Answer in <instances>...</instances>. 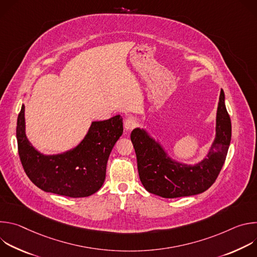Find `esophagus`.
Segmentation results:
<instances>
[{"mask_svg": "<svg viewBox=\"0 0 257 257\" xmlns=\"http://www.w3.org/2000/svg\"><path fill=\"white\" fill-rule=\"evenodd\" d=\"M137 126V120L134 117H129L124 122V127L126 130H132Z\"/></svg>", "mask_w": 257, "mask_h": 257, "instance_id": "esophagus-1", "label": "esophagus"}]
</instances>
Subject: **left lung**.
<instances>
[{"label":"left lung","mask_w":257,"mask_h":257,"mask_svg":"<svg viewBox=\"0 0 257 257\" xmlns=\"http://www.w3.org/2000/svg\"><path fill=\"white\" fill-rule=\"evenodd\" d=\"M232 127L221 89L216 112L215 138L207 158L195 166L172 161L162 146L144 130L131 133L139 178L144 188L164 198L190 196L204 192L216 180L226 161Z\"/></svg>","instance_id":"left-lung-1"}]
</instances>
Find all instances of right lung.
Wrapping results in <instances>:
<instances>
[{"label": "right lung", "mask_w": 257, "mask_h": 257, "mask_svg": "<svg viewBox=\"0 0 257 257\" xmlns=\"http://www.w3.org/2000/svg\"><path fill=\"white\" fill-rule=\"evenodd\" d=\"M123 133L122 118L92 122L75 149L57 156H44L25 135L24 105L17 119L16 137L22 167L40 189L68 197H86L103 184L107 159Z\"/></svg>", "instance_id": "1"}]
</instances>
